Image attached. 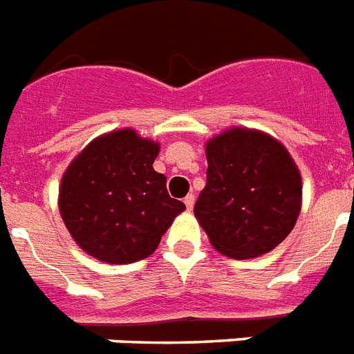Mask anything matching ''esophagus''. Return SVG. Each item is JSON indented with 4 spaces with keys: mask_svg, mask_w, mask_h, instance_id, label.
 <instances>
[{
    "mask_svg": "<svg viewBox=\"0 0 354 354\" xmlns=\"http://www.w3.org/2000/svg\"><path fill=\"white\" fill-rule=\"evenodd\" d=\"M183 204H185V207H187V211L193 209V205H194V194H187V196L183 198Z\"/></svg>",
    "mask_w": 354,
    "mask_h": 354,
    "instance_id": "34e87169",
    "label": "esophagus"
}]
</instances>
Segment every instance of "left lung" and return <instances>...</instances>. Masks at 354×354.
I'll list each match as a JSON object with an SVG mask.
<instances>
[{"mask_svg":"<svg viewBox=\"0 0 354 354\" xmlns=\"http://www.w3.org/2000/svg\"><path fill=\"white\" fill-rule=\"evenodd\" d=\"M207 183L194 216L211 246L232 259L272 252L296 226L301 172L286 147L255 128L232 127L205 143Z\"/></svg>","mask_w":354,"mask_h":354,"instance_id":"8db88e82","label":"left lung"}]
</instances>
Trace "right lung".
Masks as SVG:
<instances>
[{
	"label": "right lung",
	"mask_w": 354,
	"mask_h": 354,
	"mask_svg": "<svg viewBox=\"0 0 354 354\" xmlns=\"http://www.w3.org/2000/svg\"><path fill=\"white\" fill-rule=\"evenodd\" d=\"M158 154L160 143L121 128L75 156L58 187V209L82 252L108 264L136 263L156 252L185 209L154 171Z\"/></svg>",
	"instance_id": "right-lung-1"
}]
</instances>
